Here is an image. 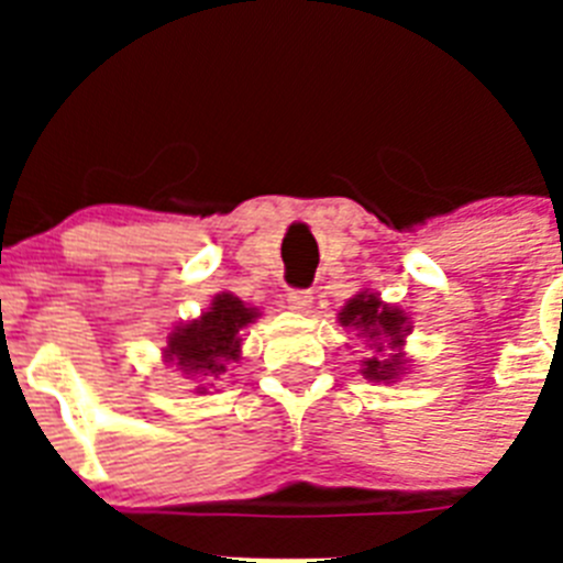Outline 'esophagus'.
<instances>
[{
    "instance_id": "1",
    "label": "esophagus",
    "mask_w": 563,
    "mask_h": 563,
    "mask_svg": "<svg viewBox=\"0 0 563 563\" xmlns=\"http://www.w3.org/2000/svg\"><path fill=\"white\" fill-rule=\"evenodd\" d=\"M287 310L296 312H307L312 307V292L310 290H290L285 298Z\"/></svg>"
}]
</instances>
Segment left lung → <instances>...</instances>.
Here are the masks:
<instances>
[{
    "mask_svg": "<svg viewBox=\"0 0 563 563\" xmlns=\"http://www.w3.org/2000/svg\"><path fill=\"white\" fill-rule=\"evenodd\" d=\"M338 321H341V327L357 330V335L372 341L369 346H375L377 355L361 361L363 377L377 383H395L397 377L406 375V363L409 361H406V352H402V341H406L411 327L400 307L386 305L377 292L363 290L343 305V310L338 312ZM383 345H389L390 352L383 351Z\"/></svg>",
    "mask_w": 563,
    "mask_h": 563,
    "instance_id": "obj_1",
    "label": "left lung"
}]
</instances>
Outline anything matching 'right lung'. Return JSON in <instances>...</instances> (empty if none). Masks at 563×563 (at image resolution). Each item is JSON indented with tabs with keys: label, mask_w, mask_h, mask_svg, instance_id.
<instances>
[{
	"label": "right lung",
	"mask_w": 563,
	"mask_h": 563,
	"mask_svg": "<svg viewBox=\"0 0 563 563\" xmlns=\"http://www.w3.org/2000/svg\"><path fill=\"white\" fill-rule=\"evenodd\" d=\"M256 318L258 312L253 307L242 305L231 292H220L200 318L174 327L163 350L166 363H174L183 375L197 380H217L228 363L242 357V330ZM197 391L202 395L208 389L197 386Z\"/></svg>",
	"instance_id": "obj_1"
}]
</instances>
